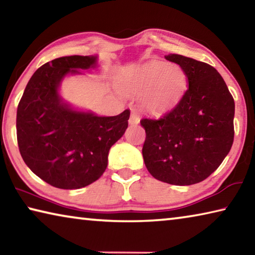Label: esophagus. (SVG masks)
<instances>
[{
  "label": "esophagus",
  "mask_w": 255,
  "mask_h": 255,
  "mask_svg": "<svg viewBox=\"0 0 255 255\" xmlns=\"http://www.w3.org/2000/svg\"><path fill=\"white\" fill-rule=\"evenodd\" d=\"M129 124L130 125L139 124V116H138L137 112H131L130 118H129Z\"/></svg>",
  "instance_id": "34e87169"
}]
</instances>
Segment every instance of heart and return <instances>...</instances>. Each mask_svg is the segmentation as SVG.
Instances as JSON below:
<instances>
[{
    "label": "heart",
    "mask_w": 255,
    "mask_h": 255,
    "mask_svg": "<svg viewBox=\"0 0 255 255\" xmlns=\"http://www.w3.org/2000/svg\"><path fill=\"white\" fill-rule=\"evenodd\" d=\"M187 76L178 65L154 60L145 65L136 75L127 90L133 94L147 92L145 106L154 112L169 109L179 100L185 89Z\"/></svg>",
    "instance_id": "1"
}]
</instances>
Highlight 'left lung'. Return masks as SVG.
Wrapping results in <instances>:
<instances>
[{"label":"left lung","mask_w":255,"mask_h":255,"mask_svg":"<svg viewBox=\"0 0 255 255\" xmlns=\"http://www.w3.org/2000/svg\"><path fill=\"white\" fill-rule=\"evenodd\" d=\"M165 59L180 65L189 88L161 118L140 120L146 132L145 165L155 179L174 185L201 182L221 165L234 140L235 103L222 75L209 64L182 55Z\"/></svg>","instance_id":"1"}]
</instances>
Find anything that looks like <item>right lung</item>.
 I'll return each mask as SVG.
<instances>
[{
    "label": "right lung",
    "instance_id": "obj_1",
    "mask_svg": "<svg viewBox=\"0 0 255 255\" xmlns=\"http://www.w3.org/2000/svg\"><path fill=\"white\" fill-rule=\"evenodd\" d=\"M97 56H65L33 73L16 111L21 156L34 174L53 187L80 189L106 171L109 149L128 127L130 111L99 117L77 111L59 97L67 74L96 67Z\"/></svg>",
    "mask_w": 255,
    "mask_h": 255
}]
</instances>
